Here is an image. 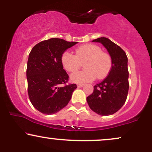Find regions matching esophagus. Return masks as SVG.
<instances>
[{"instance_id":"34e87169","label":"esophagus","mask_w":152,"mask_h":152,"mask_svg":"<svg viewBox=\"0 0 152 152\" xmlns=\"http://www.w3.org/2000/svg\"><path fill=\"white\" fill-rule=\"evenodd\" d=\"M83 86V84L82 83H77V87L78 88H81V87Z\"/></svg>"}]
</instances>
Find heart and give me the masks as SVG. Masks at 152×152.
I'll return each instance as SVG.
<instances>
[{"instance_id":"1","label":"heart","mask_w":152,"mask_h":152,"mask_svg":"<svg viewBox=\"0 0 152 152\" xmlns=\"http://www.w3.org/2000/svg\"><path fill=\"white\" fill-rule=\"evenodd\" d=\"M84 62V70L71 74L74 83H86L95 79H102L108 76L111 69V58L108 53L102 52L100 47L94 44H86L76 50V56L70 51H64L61 56L63 67L68 72H74Z\"/></svg>"}]
</instances>
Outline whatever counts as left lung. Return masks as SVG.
Instances as JSON below:
<instances>
[{
    "instance_id": "1",
    "label": "left lung",
    "mask_w": 152,
    "mask_h": 152,
    "mask_svg": "<svg viewBox=\"0 0 152 152\" xmlns=\"http://www.w3.org/2000/svg\"><path fill=\"white\" fill-rule=\"evenodd\" d=\"M109 52L111 69L107 77L94 86V92L86 98L90 109L102 116L112 115L118 111L126 100L129 91L128 58L121 47L105 37L94 39Z\"/></svg>"
}]
</instances>
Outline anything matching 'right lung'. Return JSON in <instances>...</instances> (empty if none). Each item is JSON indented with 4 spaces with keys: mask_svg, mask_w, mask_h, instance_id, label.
<instances>
[{
    "mask_svg": "<svg viewBox=\"0 0 152 152\" xmlns=\"http://www.w3.org/2000/svg\"><path fill=\"white\" fill-rule=\"evenodd\" d=\"M77 43L50 38L36 44L29 53L26 70L28 92L31 104L40 112L56 114L71 100L77 86L74 83L60 86L69 79L62 66L61 56Z\"/></svg>",
    "mask_w": 152,
    "mask_h": 152,
    "instance_id": "right-lung-1",
    "label": "right lung"
}]
</instances>
